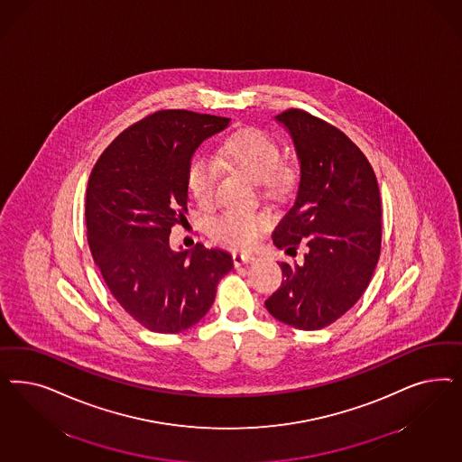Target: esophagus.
I'll list each match as a JSON object with an SVG mask.
<instances>
[{"label":"esophagus","mask_w":462,"mask_h":462,"mask_svg":"<svg viewBox=\"0 0 462 462\" xmlns=\"http://www.w3.org/2000/svg\"><path fill=\"white\" fill-rule=\"evenodd\" d=\"M254 260V254H238V252H235V254H233V262H235V267H241V265H245V263H252Z\"/></svg>","instance_id":"obj_1"}]
</instances>
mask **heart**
<instances>
[{
  "mask_svg": "<svg viewBox=\"0 0 462 462\" xmlns=\"http://www.w3.org/2000/svg\"><path fill=\"white\" fill-rule=\"evenodd\" d=\"M226 166L260 183L267 195H282L296 181V166L281 160V148L267 133L246 129L229 135L219 149ZM217 168L206 156H195L187 170V185L195 200L208 208L214 202ZM268 219L254 212H224L210 223V236L231 248H248L267 229Z\"/></svg>",
  "mask_w": 462,
  "mask_h": 462,
  "instance_id": "heart-1",
  "label": "heart"
}]
</instances>
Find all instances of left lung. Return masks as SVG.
I'll use <instances>...</instances> for the list:
<instances>
[{
  "instance_id": "8db88e82",
  "label": "left lung",
  "mask_w": 462,
  "mask_h": 462,
  "mask_svg": "<svg viewBox=\"0 0 462 462\" xmlns=\"http://www.w3.org/2000/svg\"><path fill=\"white\" fill-rule=\"evenodd\" d=\"M275 120L294 141L300 181L272 238L287 254L299 245L306 254L302 263H281L282 283L265 308L289 327L321 329L346 313L373 279L381 195L373 166L340 129L299 108Z\"/></svg>"
}]
</instances>
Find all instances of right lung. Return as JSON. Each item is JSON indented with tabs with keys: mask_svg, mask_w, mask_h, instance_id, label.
<instances>
[{
	"mask_svg": "<svg viewBox=\"0 0 462 462\" xmlns=\"http://www.w3.org/2000/svg\"><path fill=\"white\" fill-rule=\"evenodd\" d=\"M229 119L160 110L120 133L93 166L87 189L88 245L125 313L156 333H180L208 314L233 268L227 252L170 248L185 219L187 170L195 149Z\"/></svg>",
	"mask_w": 462,
	"mask_h": 462,
	"instance_id": "add662e5",
	"label": "right lung"
}]
</instances>
